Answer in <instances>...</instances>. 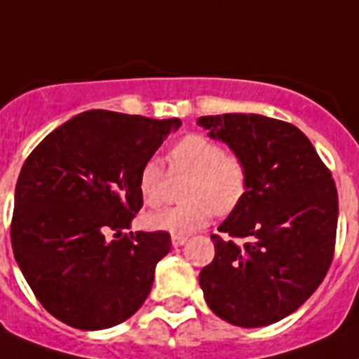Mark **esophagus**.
<instances>
[{"mask_svg": "<svg viewBox=\"0 0 359 359\" xmlns=\"http://www.w3.org/2000/svg\"><path fill=\"white\" fill-rule=\"evenodd\" d=\"M188 241V237H182V236H173L171 237V245L175 246V248H179V246H182Z\"/></svg>", "mask_w": 359, "mask_h": 359, "instance_id": "obj_1", "label": "esophagus"}]
</instances>
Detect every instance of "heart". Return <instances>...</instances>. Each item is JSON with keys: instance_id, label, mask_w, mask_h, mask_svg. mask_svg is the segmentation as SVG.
Instances as JSON below:
<instances>
[{"instance_id": "b5f03b06", "label": "heart", "mask_w": 359, "mask_h": 359, "mask_svg": "<svg viewBox=\"0 0 359 359\" xmlns=\"http://www.w3.org/2000/svg\"><path fill=\"white\" fill-rule=\"evenodd\" d=\"M170 171L175 179H188V204L147 213L149 230L171 236H189L210 222L213 212L228 215L245 201L250 186L246 162L204 135H186L170 153ZM170 186V175L158 158H149L138 171V194L147 206H158Z\"/></svg>"}]
</instances>
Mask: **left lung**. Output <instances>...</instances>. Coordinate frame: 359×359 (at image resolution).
Wrapping results in <instances>:
<instances>
[{
	"label": "left lung",
	"mask_w": 359,
	"mask_h": 359,
	"mask_svg": "<svg viewBox=\"0 0 359 359\" xmlns=\"http://www.w3.org/2000/svg\"><path fill=\"white\" fill-rule=\"evenodd\" d=\"M197 126L248 165L245 201L212 236L215 257L198 283L213 314L245 328L296 312L332 263L338 191L309 138L263 114L201 116ZM233 236L246 238L239 247Z\"/></svg>",
	"instance_id": "obj_1"
}]
</instances>
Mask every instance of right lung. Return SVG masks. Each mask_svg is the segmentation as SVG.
Segmentation results:
<instances>
[{"mask_svg":"<svg viewBox=\"0 0 359 359\" xmlns=\"http://www.w3.org/2000/svg\"><path fill=\"white\" fill-rule=\"evenodd\" d=\"M179 128V118L86 111L47 135L21 168L14 257L43 309L69 327H114L151 292L170 233L122 230L144 203L138 171Z\"/></svg>","mask_w":359,"mask_h":359,"instance_id":"1","label":"right lung"}]
</instances>
